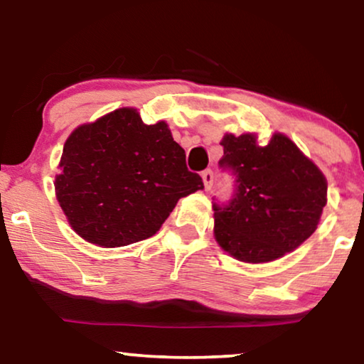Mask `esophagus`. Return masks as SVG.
I'll list each match as a JSON object with an SVG mask.
<instances>
[{
	"label": "esophagus",
	"instance_id": "obj_1",
	"mask_svg": "<svg viewBox=\"0 0 364 364\" xmlns=\"http://www.w3.org/2000/svg\"><path fill=\"white\" fill-rule=\"evenodd\" d=\"M202 178H203V186H205V191H210L213 186V178H215V176H213V171H210V168L203 171Z\"/></svg>",
	"mask_w": 364,
	"mask_h": 364
}]
</instances>
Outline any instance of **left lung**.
Masks as SVG:
<instances>
[{"mask_svg":"<svg viewBox=\"0 0 364 364\" xmlns=\"http://www.w3.org/2000/svg\"><path fill=\"white\" fill-rule=\"evenodd\" d=\"M222 171L233 176L227 202L213 198V233L240 262L277 260L301 245L326 205V178L283 134L258 146L253 134L222 139Z\"/></svg>","mask_w":364,"mask_h":364,"instance_id":"obj_1","label":"left lung"}]
</instances>
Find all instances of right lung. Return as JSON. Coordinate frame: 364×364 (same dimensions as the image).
I'll return each mask as SVG.
<instances>
[{
  "label": "right lung",
  "instance_id": "right-lung-1",
  "mask_svg": "<svg viewBox=\"0 0 364 364\" xmlns=\"http://www.w3.org/2000/svg\"><path fill=\"white\" fill-rule=\"evenodd\" d=\"M56 196L84 240L124 247L152 237L181 197L203 188L166 122L117 109L68 137Z\"/></svg>",
  "mask_w": 364,
  "mask_h": 364
}]
</instances>
